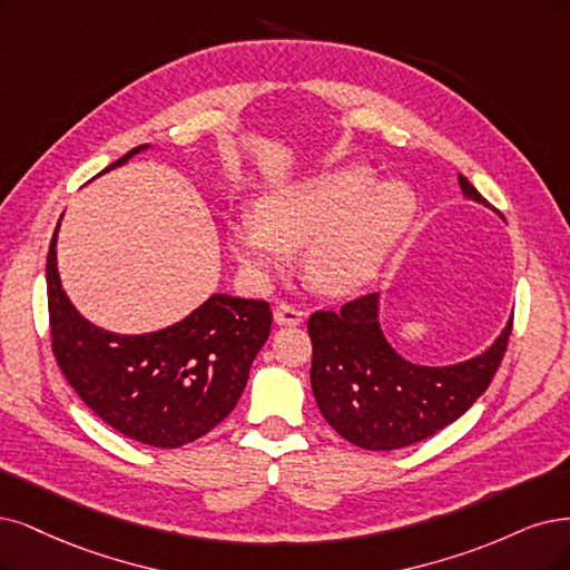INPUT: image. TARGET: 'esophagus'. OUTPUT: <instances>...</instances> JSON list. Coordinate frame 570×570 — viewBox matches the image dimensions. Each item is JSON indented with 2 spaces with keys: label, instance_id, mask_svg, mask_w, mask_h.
Wrapping results in <instances>:
<instances>
[{
  "label": "esophagus",
  "instance_id": "1",
  "mask_svg": "<svg viewBox=\"0 0 570 570\" xmlns=\"http://www.w3.org/2000/svg\"><path fill=\"white\" fill-rule=\"evenodd\" d=\"M274 324H277V326H298V324H303V312L296 305L282 303L277 309H274Z\"/></svg>",
  "mask_w": 570,
  "mask_h": 570
}]
</instances>
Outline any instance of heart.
Masks as SVG:
<instances>
[{
	"mask_svg": "<svg viewBox=\"0 0 570 570\" xmlns=\"http://www.w3.org/2000/svg\"><path fill=\"white\" fill-rule=\"evenodd\" d=\"M366 166H345L274 187L256 216L232 227V250L253 274L279 269L286 248L307 244L305 279L328 296L362 288L415 216L404 183H381Z\"/></svg>",
	"mask_w": 570,
	"mask_h": 570,
	"instance_id": "b5f03b06",
	"label": "heart"
}]
</instances>
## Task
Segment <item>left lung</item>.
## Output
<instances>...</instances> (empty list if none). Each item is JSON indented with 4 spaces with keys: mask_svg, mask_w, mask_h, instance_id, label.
Masks as SVG:
<instances>
[{
    "mask_svg": "<svg viewBox=\"0 0 570 570\" xmlns=\"http://www.w3.org/2000/svg\"><path fill=\"white\" fill-rule=\"evenodd\" d=\"M462 195L491 206L458 176ZM381 296L368 293L341 312H314L312 392L326 423L350 444L394 451L417 444L465 413L489 390L512 333V320L495 343L453 366H420L399 356L377 320Z\"/></svg>",
    "mask_w": 570,
    "mask_h": 570,
    "instance_id": "obj_1",
    "label": "left lung"
}]
</instances>
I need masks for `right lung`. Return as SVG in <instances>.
Segmentation results:
<instances>
[{"instance_id":"right-lung-1","label":"right lung","mask_w":570,"mask_h":570,"mask_svg":"<svg viewBox=\"0 0 570 570\" xmlns=\"http://www.w3.org/2000/svg\"><path fill=\"white\" fill-rule=\"evenodd\" d=\"M147 147H134L98 176ZM56 242L58 227L47 256L51 347L81 402L112 430L155 449H178L214 430L237 406L248 368L267 341L269 305L214 293L161 331H105L83 320L62 291Z\"/></svg>"}]
</instances>
